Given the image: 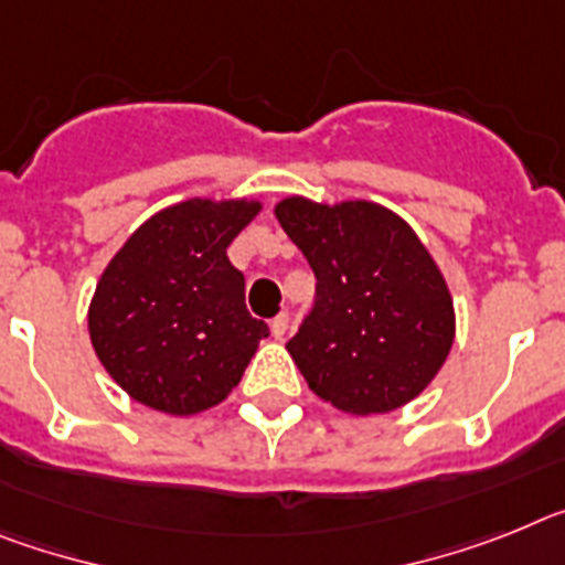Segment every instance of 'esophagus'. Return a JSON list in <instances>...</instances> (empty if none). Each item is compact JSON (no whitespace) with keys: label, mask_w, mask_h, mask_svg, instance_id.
I'll use <instances>...</instances> for the list:
<instances>
[{"label":"esophagus","mask_w":565,"mask_h":565,"mask_svg":"<svg viewBox=\"0 0 565 565\" xmlns=\"http://www.w3.org/2000/svg\"><path fill=\"white\" fill-rule=\"evenodd\" d=\"M269 330H273V338H278V341H281V338L287 335V330H289L287 312H278V316L273 318V323H269Z\"/></svg>","instance_id":"1"}]
</instances>
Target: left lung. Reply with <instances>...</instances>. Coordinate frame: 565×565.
<instances>
[{"instance_id": "left-lung-1", "label": "left lung", "mask_w": 565, "mask_h": 565, "mask_svg": "<svg viewBox=\"0 0 565 565\" xmlns=\"http://www.w3.org/2000/svg\"><path fill=\"white\" fill-rule=\"evenodd\" d=\"M276 218L316 273V307L287 343L318 398L381 415L418 398L455 341L444 273L415 230L375 201L289 195Z\"/></svg>"}]
</instances>
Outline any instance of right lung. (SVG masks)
I'll return each instance as SVG.
<instances>
[{"mask_svg": "<svg viewBox=\"0 0 565 565\" xmlns=\"http://www.w3.org/2000/svg\"><path fill=\"white\" fill-rule=\"evenodd\" d=\"M258 213L262 201L188 199L150 215L113 255L87 330L130 398L195 415L238 386L267 323L247 312L227 247Z\"/></svg>", "mask_w": 565, "mask_h": 565, "instance_id": "obj_1", "label": "right lung"}]
</instances>
